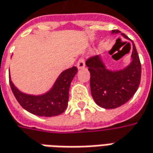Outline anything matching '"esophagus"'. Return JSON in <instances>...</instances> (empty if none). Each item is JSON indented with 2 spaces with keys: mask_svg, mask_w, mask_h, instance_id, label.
Returning a JSON list of instances; mask_svg holds the SVG:
<instances>
[{
  "mask_svg": "<svg viewBox=\"0 0 153 153\" xmlns=\"http://www.w3.org/2000/svg\"><path fill=\"white\" fill-rule=\"evenodd\" d=\"M85 67V62H84V59L83 58H81L79 59V61L77 63V68L79 69H83Z\"/></svg>",
  "mask_w": 153,
  "mask_h": 153,
  "instance_id": "esophagus-1",
  "label": "esophagus"
}]
</instances>
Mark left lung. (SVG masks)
Wrapping results in <instances>:
<instances>
[{"instance_id":"8db88e82","label":"left lung","mask_w":153,"mask_h":153,"mask_svg":"<svg viewBox=\"0 0 153 153\" xmlns=\"http://www.w3.org/2000/svg\"><path fill=\"white\" fill-rule=\"evenodd\" d=\"M121 33L117 30L112 34ZM125 39H130L124 34ZM131 62L123 69H108L100 55L89 58L86 65L90 73V88L95 102L103 108H116L127 102L136 93L141 80V63L136 46L132 41Z\"/></svg>"}]
</instances>
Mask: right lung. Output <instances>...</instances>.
Listing matches in <instances>:
<instances>
[{
  "mask_svg": "<svg viewBox=\"0 0 153 153\" xmlns=\"http://www.w3.org/2000/svg\"><path fill=\"white\" fill-rule=\"evenodd\" d=\"M77 72L75 66L63 71L51 89L43 94H27L20 91L12 83L10 75V85L16 99L24 109L37 116L54 117L63 114L67 108L69 87Z\"/></svg>",
  "mask_w": 153,
  "mask_h": 153,
  "instance_id": "obj_1",
  "label": "right lung"
}]
</instances>
